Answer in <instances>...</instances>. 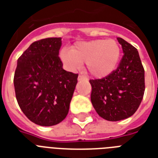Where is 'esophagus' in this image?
I'll use <instances>...</instances> for the list:
<instances>
[{
	"label": "esophagus",
	"mask_w": 158,
	"mask_h": 158,
	"mask_svg": "<svg viewBox=\"0 0 158 158\" xmlns=\"http://www.w3.org/2000/svg\"><path fill=\"white\" fill-rule=\"evenodd\" d=\"M78 80L79 81H84V80H87V78L84 75H82V74H79V77H78Z\"/></svg>",
	"instance_id": "1"
}]
</instances>
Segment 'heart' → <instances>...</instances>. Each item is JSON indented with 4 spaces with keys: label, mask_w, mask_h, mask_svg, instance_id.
I'll list each match as a JSON object with an SVG mask.
<instances>
[{
    "label": "heart",
    "mask_w": 158,
    "mask_h": 158,
    "mask_svg": "<svg viewBox=\"0 0 158 158\" xmlns=\"http://www.w3.org/2000/svg\"><path fill=\"white\" fill-rule=\"evenodd\" d=\"M120 56L119 44L112 39L79 42L71 50L64 48L60 52V58L69 69H77L86 62L89 74L96 78L111 74L117 66Z\"/></svg>",
    "instance_id": "obj_1"
}]
</instances>
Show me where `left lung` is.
Returning a JSON list of instances; mask_svg holds the SVG:
<instances>
[{
    "label": "left lung",
    "instance_id": "1",
    "mask_svg": "<svg viewBox=\"0 0 158 158\" xmlns=\"http://www.w3.org/2000/svg\"><path fill=\"white\" fill-rule=\"evenodd\" d=\"M123 57L117 69L101 79H90L91 102L97 113L109 121L130 117L144 94V69L139 52L123 38H117Z\"/></svg>",
    "mask_w": 158,
    "mask_h": 158
}]
</instances>
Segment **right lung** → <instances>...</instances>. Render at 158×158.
<instances>
[{
    "instance_id": "obj_1",
    "label": "right lung",
    "mask_w": 158,
    "mask_h": 158,
    "mask_svg": "<svg viewBox=\"0 0 158 158\" xmlns=\"http://www.w3.org/2000/svg\"><path fill=\"white\" fill-rule=\"evenodd\" d=\"M61 44V38L34 42L17 61L16 99L23 114L41 126L57 125L66 117L78 82V74L62 68Z\"/></svg>"
}]
</instances>
